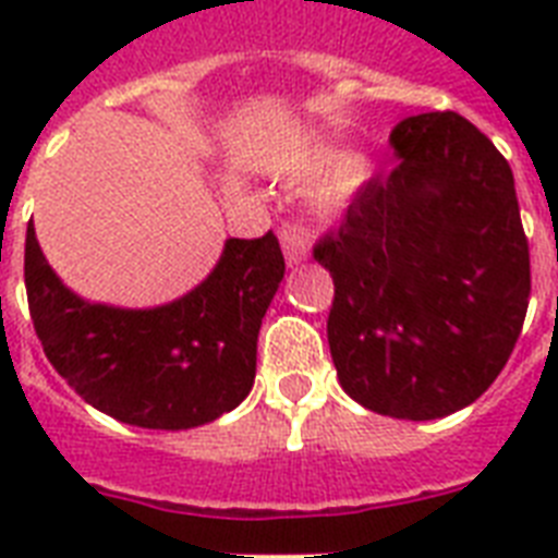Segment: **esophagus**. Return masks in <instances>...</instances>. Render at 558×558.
I'll use <instances>...</instances> for the list:
<instances>
[{"label": "esophagus", "mask_w": 558, "mask_h": 558, "mask_svg": "<svg viewBox=\"0 0 558 558\" xmlns=\"http://www.w3.org/2000/svg\"><path fill=\"white\" fill-rule=\"evenodd\" d=\"M280 245H283V257L289 266H298L310 257V234L304 226L298 222H283L280 226Z\"/></svg>", "instance_id": "34e87169"}]
</instances>
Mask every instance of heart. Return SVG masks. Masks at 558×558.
<instances>
[{"mask_svg":"<svg viewBox=\"0 0 558 558\" xmlns=\"http://www.w3.org/2000/svg\"><path fill=\"white\" fill-rule=\"evenodd\" d=\"M371 165L365 159H356L350 150H341V147L318 150L313 159H306L295 170V179L301 185H327L322 196L330 208H341L344 202L353 199L371 182Z\"/></svg>","mask_w":558,"mask_h":558,"instance_id":"heart-1","label":"heart"}]
</instances>
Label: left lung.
I'll list each match as a JSON object with an SVG mask.
<instances>
[{"mask_svg":"<svg viewBox=\"0 0 558 558\" xmlns=\"http://www.w3.org/2000/svg\"><path fill=\"white\" fill-rule=\"evenodd\" d=\"M399 168L371 179L315 260L332 275V365L376 414L437 420L504 371L530 301L512 170L458 112L390 133Z\"/></svg>","mask_w":558,"mask_h":558,"instance_id":"obj_1","label":"left lung"}]
</instances>
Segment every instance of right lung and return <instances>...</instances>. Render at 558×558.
I'll list each match as a JSON object with an SVG mask.
<instances>
[{"mask_svg":"<svg viewBox=\"0 0 558 558\" xmlns=\"http://www.w3.org/2000/svg\"><path fill=\"white\" fill-rule=\"evenodd\" d=\"M287 263L278 236L226 240L199 287L153 310L92 304L25 234V289L48 362L92 408L138 428L182 432L234 411L254 385L257 332Z\"/></svg>","mask_w":558,"mask_h":558,"instance_id":"1","label":"right lung"}]
</instances>
